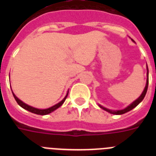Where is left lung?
<instances>
[{"mask_svg": "<svg viewBox=\"0 0 156 156\" xmlns=\"http://www.w3.org/2000/svg\"><path fill=\"white\" fill-rule=\"evenodd\" d=\"M131 41L134 42V41H133V40L131 39ZM147 76H148V78H147V81H146L145 87H144L142 94L140 95V97H139L138 98L136 99L134 101H133L131 104L129 105H128L126 108H124V109L115 110H115H111V109H108V108H105V107L101 106V105H98L99 107L102 108V109H104L105 111L108 112H109V113H111V114H114V115H122V114L126 113V112H127L130 111V110H132L133 108H134L137 105H139L140 102H141V101H142V100L144 99V96H145L146 93H147V90H148V66H147Z\"/></svg>", "mask_w": 156, "mask_h": 156, "instance_id": "left-lung-1", "label": "left lung"}]
</instances>
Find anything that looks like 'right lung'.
I'll return each instance as SVG.
<instances>
[{
  "label": "right lung",
  "mask_w": 156,
  "mask_h": 156,
  "mask_svg": "<svg viewBox=\"0 0 156 156\" xmlns=\"http://www.w3.org/2000/svg\"><path fill=\"white\" fill-rule=\"evenodd\" d=\"M12 94H13L14 98H15L16 101H17V103L19 105L21 106L22 108H23L24 109L27 110V111L30 112H33V113H34V114H37V115H48V114L51 113V112H54L55 110L57 109V108H58L59 107H60V106H61L63 104V103H64L65 101H66V98H67V96H68L69 91H67V94H66V97H65L64 98H63L62 100L60 101V102H58V104L55 105H53L52 107H50V108H45V109H40V108H34V107H32V106H30V105H29L26 104V103H24L23 101H22L20 99L18 98L16 96V94H15L13 92H12Z\"/></svg>",
  "instance_id": "obj_1"
}]
</instances>
